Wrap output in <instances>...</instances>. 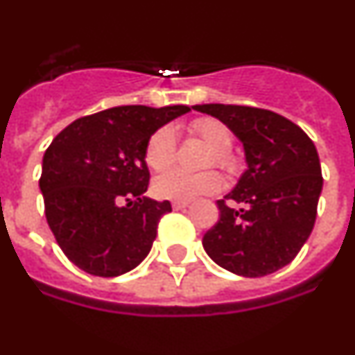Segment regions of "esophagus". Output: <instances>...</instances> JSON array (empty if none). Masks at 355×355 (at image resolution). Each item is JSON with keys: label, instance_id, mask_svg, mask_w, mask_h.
<instances>
[{"label": "esophagus", "instance_id": "esophagus-1", "mask_svg": "<svg viewBox=\"0 0 355 355\" xmlns=\"http://www.w3.org/2000/svg\"><path fill=\"white\" fill-rule=\"evenodd\" d=\"M187 205H189V202H173L171 207L175 211H178V209H184V207H187Z\"/></svg>", "mask_w": 355, "mask_h": 355}]
</instances>
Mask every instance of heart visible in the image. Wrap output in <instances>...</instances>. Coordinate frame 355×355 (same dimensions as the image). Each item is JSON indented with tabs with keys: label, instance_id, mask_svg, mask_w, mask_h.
<instances>
[{
	"label": "heart",
	"instance_id": "b5f03b06",
	"mask_svg": "<svg viewBox=\"0 0 355 355\" xmlns=\"http://www.w3.org/2000/svg\"><path fill=\"white\" fill-rule=\"evenodd\" d=\"M189 133L211 148L205 166H218L229 175L236 173L238 157L233 153L234 135L225 122L213 117H200L189 122ZM177 153V133L171 126L157 128L150 135L144 148V162L153 171H164L175 160ZM220 173L202 171L186 173L169 169L153 180V193L162 200L191 202L198 196L214 195L222 189Z\"/></svg>",
	"mask_w": 355,
	"mask_h": 355
}]
</instances>
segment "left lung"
<instances>
[{
  "label": "left lung",
  "mask_w": 355,
  "mask_h": 355,
  "mask_svg": "<svg viewBox=\"0 0 355 355\" xmlns=\"http://www.w3.org/2000/svg\"><path fill=\"white\" fill-rule=\"evenodd\" d=\"M225 122L243 142L247 171L218 200L220 218L202 245L214 263L245 278L276 272L311 236L323 177L314 142L293 121L270 110L238 104H196ZM243 204L234 210L228 200Z\"/></svg>",
  "instance_id": "8db88e82"
}]
</instances>
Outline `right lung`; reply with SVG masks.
<instances>
[{"instance_id": "right-lung-1", "label": "right lung", "mask_w": 355, "mask_h": 355, "mask_svg": "<svg viewBox=\"0 0 355 355\" xmlns=\"http://www.w3.org/2000/svg\"><path fill=\"white\" fill-rule=\"evenodd\" d=\"M189 106H115L68 124L44 151L40 187L50 231L85 272L113 278L150 252L168 200L144 196L151 133Z\"/></svg>"}]
</instances>
